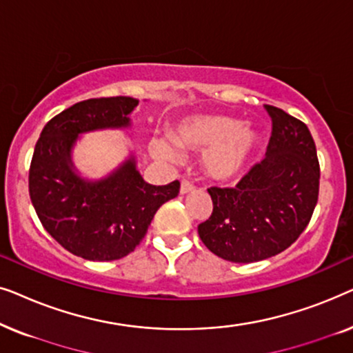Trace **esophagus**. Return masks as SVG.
Returning a JSON list of instances; mask_svg holds the SVG:
<instances>
[{"label":"esophagus","instance_id":"34e87169","mask_svg":"<svg viewBox=\"0 0 353 353\" xmlns=\"http://www.w3.org/2000/svg\"><path fill=\"white\" fill-rule=\"evenodd\" d=\"M194 190V186H192V183H190L188 180H183L181 181V186H180V192L181 194H186V192H190Z\"/></svg>","mask_w":353,"mask_h":353}]
</instances>
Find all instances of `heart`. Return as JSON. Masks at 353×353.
<instances>
[{"label":"heart","instance_id":"b5f03b06","mask_svg":"<svg viewBox=\"0 0 353 353\" xmlns=\"http://www.w3.org/2000/svg\"><path fill=\"white\" fill-rule=\"evenodd\" d=\"M170 137L180 149L204 152L202 165L207 175L216 181L238 178L259 144V133L254 127L238 123L236 119L221 114L185 117L173 128ZM174 147L167 139H159L154 151L165 159H176L178 151Z\"/></svg>","mask_w":353,"mask_h":353}]
</instances>
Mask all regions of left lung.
Here are the masks:
<instances>
[{
    "mask_svg": "<svg viewBox=\"0 0 353 353\" xmlns=\"http://www.w3.org/2000/svg\"><path fill=\"white\" fill-rule=\"evenodd\" d=\"M267 157L234 188H209L214 210L197 226L205 248L234 263L273 257L307 228L320 191V163L310 130L274 105Z\"/></svg>",
    "mask_w": 353,
    "mask_h": 353,
    "instance_id": "left-lung-1",
    "label": "left lung"
}]
</instances>
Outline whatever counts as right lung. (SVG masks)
Here are the masks:
<instances>
[{
	"label": "right lung",
	"instance_id": "add662e5",
	"mask_svg": "<svg viewBox=\"0 0 353 353\" xmlns=\"http://www.w3.org/2000/svg\"><path fill=\"white\" fill-rule=\"evenodd\" d=\"M138 101L127 96L80 101L45 125L28 170V192L43 228L70 254L93 262L128 255L139 245L163 202L180 181L154 186L128 159L112 175L86 181L72 168L70 149L80 133L128 127Z\"/></svg>",
	"mask_w": 353,
	"mask_h": 353
}]
</instances>
